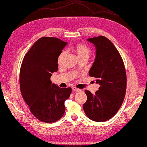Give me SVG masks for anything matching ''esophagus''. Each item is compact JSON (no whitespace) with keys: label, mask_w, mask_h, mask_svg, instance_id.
Returning a JSON list of instances; mask_svg holds the SVG:
<instances>
[{"label":"esophagus","mask_w":147,"mask_h":147,"mask_svg":"<svg viewBox=\"0 0 147 147\" xmlns=\"http://www.w3.org/2000/svg\"><path fill=\"white\" fill-rule=\"evenodd\" d=\"M72 90H73L75 92H80L81 90V89L77 88L76 87H73V88H72Z\"/></svg>","instance_id":"esophagus-1"}]
</instances>
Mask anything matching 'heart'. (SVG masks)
Returning a JSON list of instances; mask_svg holds the SVG:
<instances>
[{
    "label": "heart",
    "mask_w": 147,
    "mask_h": 147,
    "mask_svg": "<svg viewBox=\"0 0 147 147\" xmlns=\"http://www.w3.org/2000/svg\"><path fill=\"white\" fill-rule=\"evenodd\" d=\"M74 50L79 59L83 57L88 58L91 53L90 49L86 45H84V44H78V45H76L74 46ZM66 54V52L65 51H61L60 54H59L57 59V62L59 65H61V64L63 63L64 59L65 57Z\"/></svg>",
    "instance_id": "obj_1"
}]
</instances>
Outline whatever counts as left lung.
<instances>
[{
    "label": "left lung",
    "mask_w": 147,
    "mask_h": 147,
    "mask_svg": "<svg viewBox=\"0 0 147 147\" xmlns=\"http://www.w3.org/2000/svg\"><path fill=\"white\" fill-rule=\"evenodd\" d=\"M96 47V58L89 71L99 84V90L92 94L86 90L87 100L83 110L89 119L96 122L106 121L116 114L124 100L127 89V76L119 51L104 36L90 38Z\"/></svg>",
    "instance_id": "obj_1"
}]
</instances>
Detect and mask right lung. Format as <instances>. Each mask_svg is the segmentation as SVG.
Here are the masks:
<instances>
[{
	"label": "right lung",
	"mask_w": 147,
	"mask_h": 147,
	"mask_svg": "<svg viewBox=\"0 0 147 147\" xmlns=\"http://www.w3.org/2000/svg\"><path fill=\"white\" fill-rule=\"evenodd\" d=\"M66 45L57 38L42 37L23 59L20 70L22 96L32 114L42 122L61 119L65 112L64 101L71 94V88H60L50 80L58 70V56Z\"/></svg>",
	"instance_id": "add662e5"
}]
</instances>
